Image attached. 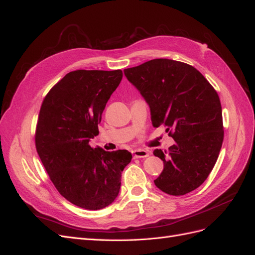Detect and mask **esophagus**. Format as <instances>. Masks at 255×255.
Returning a JSON list of instances; mask_svg holds the SVG:
<instances>
[{
    "instance_id": "esophagus-1",
    "label": "esophagus",
    "mask_w": 255,
    "mask_h": 255,
    "mask_svg": "<svg viewBox=\"0 0 255 255\" xmlns=\"http://www.w3.org/2000/svg\"><path fill=\"white\" fill-rule=\"evenodd\" d=\"M133 157L134 158H143V157H148L149 156V152L143 149H136L132 151Z\"/></svg>"
}]
</instances>
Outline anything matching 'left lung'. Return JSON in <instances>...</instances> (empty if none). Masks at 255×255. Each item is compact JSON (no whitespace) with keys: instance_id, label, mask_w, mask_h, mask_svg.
Returning a JSON list of instances; mask_svg holds the SVG:
<instances>
[{"instance_id":"1","label":"left lung","mask_w":255,"mask_h":255,"mask_svg":"<svg viewBox=\"0 0 255 255\" xmlns=\"http://www.w3.org/2000/svg\"><path fill=\"white\" fill-rule=\"evenodd\" d=\"M125 74L149 104L153 127L165 126L175 141L153 152L164 161L156 187L171 196L195 190L213 170L223 141L217 91L196 68L172 59H152Z\"/></svg>"}]
</instances>
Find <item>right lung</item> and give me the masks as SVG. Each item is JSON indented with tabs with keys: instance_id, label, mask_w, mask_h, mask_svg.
<instances>
[{
	"instance_id": "add662e5",
	"label": "right lung",
	"mask_w": 255,
	"mask_h": 255,
	"mask_svg": "<svg viewBox=\"0 0 255 255\" xmlns=\"http://www.w3.org/2000/svg\"><path fill=\"white\" fill-rule=\"evenodd\" d=\"M121 70H75L54 85L38 116L35 144L50 180L69 202L96 211L117 198L132 154L91 148Z\"/></svg>"
}]
</instances>
